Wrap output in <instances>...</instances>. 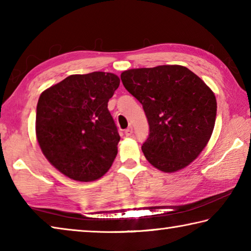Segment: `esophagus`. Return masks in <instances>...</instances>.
<instances>
[{"instance_id": "1", "label": "esophagus", "mask_w": 251, "mask_h": 251, "mask_svg": "<svg viewBox=\"0 0 251 251\" xmlns=\"http://www.w3.org/2000/svg\"><path fill=\"white\" fill-rule=\"evenodd\" d=\"M125 135L126 136H131V135H133V127H128V128L125 130Z\"/></svg>"}]
</instances>
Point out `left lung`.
<instances>
[{
  "instance_id": "left-lung-1",
  "label": "left lung",
  "mask_w": 251,
  "mask_h": 251,
  "mask_svg": "<svg viewBox=\"0 0 251 251\" xmlns=\"http://www.w3.org/2000/svg\"><path fill=\"white\" fill-rule=\"evenodd\" d=\"M123 85L143 105L150 135L142 151L155 168L174 173L188 166L207 146L215 127L214 92L181 65L131 69Z\"/></svg>"
}]
</instances>
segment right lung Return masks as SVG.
<instances>
[{
    "label": "right lung",
    "mask_w": 251,
    "mask_h": 251,
    "mask_svg": "<svg viewBox=\"0 0 251 251\" xmlns=\"http://www.w3.org/2000/svg\"><path fill=\"white\" fill-rule=\"evenodd\" d=\"M120 82L105 72L75 74L41 94L37 143L46 159L71 179L96 180L112 166L121 137L107 103Z\"/></svg>",
    "instance_id": "right-lung-1"
}]
</instances>
